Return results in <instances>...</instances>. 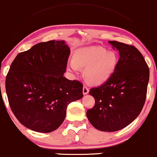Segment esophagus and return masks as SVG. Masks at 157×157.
I'll return each mask as SVG.
<instances>
[{"instance_id":"34e87169","label":"esophagus","mask_w":157,"mask_h":157,"mask_svg":"<svg viewBox=\"0 0 157 157\" xmlns=\"http://www.w3.org/2000/svg\"><path fill=\"white\" fill-rule=\"evenodd\" d=\"M88 92H89V89H88V88L86 86V85H84V86H83V89H82V93H83V94H84V95L88 94Z\"/></svg>"}]
</instances>
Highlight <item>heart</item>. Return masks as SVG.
<instances>
[{
	"instance_id": "heart-1",
	"label": "heart",
	"mask_w": 157,
	"mask_h": 157,
	"mask_svg": "<svg viewBox=\"0 0 157 157\" xmlns=\"http://www.w3.org/2000/svg\"><path fill=\"white\" fill-rule=\"evenodd\" d=\"M117 58L115 53L107 52L104 48H83L76 51L75 61L69 62V68L77 72L80 67H85V76L89 82L99 85L109 78L116 67Z\"/></svg>"
}]
</instances>
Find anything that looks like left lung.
Wrapping results in <instances>:
<instances>
[{"mask_svg":"<svg viewBox=\"0 0 157 157\" xmlns=\"http://www.w3.org/2000/svg\"><path fill=\"white\" fill-rule=\"evenodd\" d=\"M119 51L114 72L104 84L91 88L95 105L87 111L89 122L101 131L114 132L136 120L144 106L149 69L141 53L133 45L109 41Z\"/></svg>","mask_w":157,"mask_h":157,"instance_id":"8db88e82","label":"left lung"}]
</instances>
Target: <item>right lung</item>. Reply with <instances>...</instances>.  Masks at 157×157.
<instances>
[{
    "instance_id": "right-lung-1",
    "label": "right lung",
    "mask_w": 157,
    "mask_h": 157,
    "mask_svg": "<svg viewBox=\"0 0 157 157\" xmlns=\"http://www.w3.org/2000/svg\"><path fill=\"white\" fill-rule=\"evenodd\" d=\"M70 49L64 40H50L19 53L6 77L8 100L26 128L51 132L64 122L67 106L82 98L80 81L64 77Z\"/></svg>"
}]
</instances>
